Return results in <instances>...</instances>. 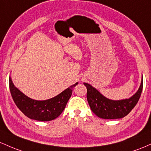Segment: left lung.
<instances>
[{
	"label": "left lung",
	"instance_id": "1",
	"mask_svg": "<svg viewBox=\"0 0 151 151\" xmlns=\"http://www.w3.org/2000/svg\"><path fill=\"white\" fill-rule=\"evenodd\" d=\"M84 85L87 88V100L91 111L103 119H118L127 116L138 103L143 89V76L139 88L133 96L117 101L105 97L89 83Z\"/></svg>",
	"mask_w": 151,
	"mask_h": 151
}]
</instances>
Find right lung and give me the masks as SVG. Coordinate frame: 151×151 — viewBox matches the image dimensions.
Instances as JSON below:
<instances>
[{"instance_id": "obj_1", "label": "right lung", "mask_w": 151, "mask_h": 151, "mask_svg": "<svg viewBox=\"0 0 151 151\" xmlns=\"http://www.w3.org/2000/svg\"><path fill=\"white\" fill-rule=\"evenodd\" d=\"M78 83L70 86L55 97L45 101L32 99L17 88L9 77L10 91L17 107L25 116L39 121H49L58 118L65 109L73 88Z\"/></svg>"}]
</instances>
